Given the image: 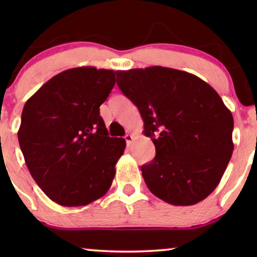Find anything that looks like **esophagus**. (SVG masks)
<instances>
[{
	"label": "esophagus",
	"mask_w": 257,
	"mask_h": 257,
	"mask_svg": "<svg viewBox=\"0 0 257 257\" xmlns=\"http://www.w3.org/2000/svg\"><path fill=\"white\" fill-rule=\"evenodd\" d=\"M125 140H126V144H127V146H130L133 142V137L131 135H126L125 136Z\"/></svg>",
	"instance_id": "34e87169"
}]
</instances>
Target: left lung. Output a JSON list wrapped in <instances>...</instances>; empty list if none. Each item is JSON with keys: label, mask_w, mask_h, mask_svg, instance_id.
<instances>
[{"label": "left lung", "mask_w": 257, "mask_h": 257, "mask_svg": "<svg viewBox=\"0 0 257 257\" xmlns=\"http://www.w3.org/2000/svg\"><path fill=\"white\" fill-rule=\"evenodd\" d=\"M115 75L156 146L154 159L142 166L147 187L174 206L202 201L219 185L234 150V119L219 93L195 75L163 66Z\"/></svg>", "instance_id": "left-lung-1"}]
</instances>
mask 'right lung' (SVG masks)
Instances as JSON below:
<instances>
[{"label": "right lung", "mask_w": 257, "mask_h": 257, "mask_svg": "<svg viewBox=\"0 0 257 257\" xmlns=\"http://www.w3.org/2000/svg\"><path fill=\"white\" fill-rule=\"evenodd\" d=\"M114 84L113 70L69 69L24 105L21 151L31 177L58 205H89L111 187L126 143L108 137L99 106Z\"/></svg>", "instance_id": "obj_1"}]
</instances>
